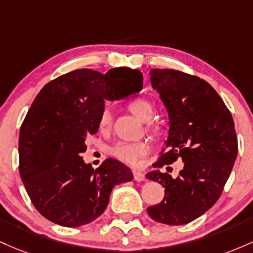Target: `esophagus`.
<instances>
[{"mask_svg":"<svg viewBox=\"0 0 253 253\" xmlns=\"http://www.w3.org/2000/svg\"><path fill=\"white\" fill-rule=\"evenodd\" d=\"M132 175H134V179L136 181H144L146 180V177H144V174L140 171H136V169H134L132 171Z\"/></svg>","mask_w":253,"mask_h":253,"instance_id":"1","label":"esophagus"}]
</instances>
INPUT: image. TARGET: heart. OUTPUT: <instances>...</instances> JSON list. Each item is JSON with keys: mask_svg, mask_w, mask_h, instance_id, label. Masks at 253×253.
Wrapping results in <instances>:
<instances>
[{"mask_svg": "<svg viewBox=\"0 0 253 253\" xmlns=\"http://www.w3.org/2000/svg\"><path fill=\"white\" fill-rule=\"evenodd\" d=\"M129 110L136 117L142 121H148L153 116L154 109L153 105L146 99H136L129 104ZM112 124V113L110 109H104L99 118V126L100 129L106 130ZM150 147L146 141L140 142H119L112 148V154L123 163L136 165L142 157L149 152Z\"/></svg>", "mask_w": 253, "mask_h": 253, "instance_id": "b5f03b06", "label": "heart"}]
</instances>
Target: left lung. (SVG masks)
Returning a JSON list of instances; mask_svg holds the SVG:
<instances>
[{
  "label": "left lung",
  "instance_id": "obj_1",
  "mask_svg": "<svg viewBox=\"0 0 253 253\" xmlns=\"http://www.w3.org/2000/svg\"><path fill=\"white\" fill-rule=\"evenodd\" d=\"M149 74L169 117L168 150L163 149L154 166L161 169L180 159L184 167L175 178L159 169L147 173L165 188L164 200L147 212L157 222L185 225L209 211L222 194L238 154L234 122L203 79L173 69Z\"/></svg>",
  "mask_w": 253,
  "mask_h": 253
}]
</instances>
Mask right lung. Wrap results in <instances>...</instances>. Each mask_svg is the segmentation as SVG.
<instances>
[{
  "instance_id": "obj_1",
  "label": "right lung",
  "mask_w": 253,
  "mask_h": 253,
  "mask_svg": "<svg viewBox=\"0 0 253 253\" xmlns=\"http://www.w3.org/2000/svg\"><path fill=\"white\" fill-rule=\"evenodd\" d=\"M140 70L113 68L106 74L78 69L42 87L21 124L19 172L35 208L51 222L79 227L100 216L113 186L132 180L129 167L106 159L86 165L87 136L99 129L105 100L140 92Z\"/></svg>"
}]
</instances>
